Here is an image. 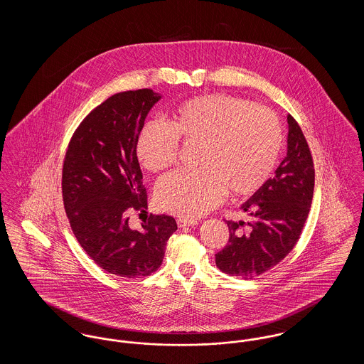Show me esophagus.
Listing matches in <instances>:
<instances>
[{
    "label": "esophagus",
    "mask_w": 364,
    "mask_h": 364,
    "mask_svg": "<svg viewBox=\"0 0 364 364\" xmlns=\"http://www.w3.org/2000/svg\"><path fill=\"white\" fill-rule=\"evenodd\" d=\"M198 224L196 220H191V218H177V225L178 228H187V226H193Z\"/></svg>",
    "instance_id": "esophagus-1"
}]
</instances>
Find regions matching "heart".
<instances>
[{
	"instance_id": "obj_1",
	"label": "heart",
	"mask_w": 364,
	"mask_h": 364,
	"mask_svg": "<svg viewBox=\"0 0 364 364\" xmlns=\"http://www.w3.org/2000/svg\"><path fill=\"white\" fill-rule=\"evenodd\" d=\"M178 139L200 146V169L165 176L156 186V203L195 218L223 202L228 190L248 196L267 183L281 153L282 129L276 113L248 100L198 97L178 105L166 124L150 122L140 129L139 164L154 173L171 168L178 158Z\"/></svg>"
}]
</instances>
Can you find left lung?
I'll return each instance as SVG.
<instances>
[{
  "label": "left lung",
  "mask_w": 364,
  "mask_h": 364,
  "mask_svg": "<svg viewBox=\"0 0 364 364\" xmlns=\"http://www.w3.org/2000/svg\"><path fill=\"white\" fill-rule=\"evenodd\" d=\"M288 120V151L267 183L242 211L247 221H226L229 242L215 254L217 267L235 277L254 278L274 267L299 240L309 217L315 171L311 151L299 124Z\"/></svg>",
  "instance_id": "obj_1"
}]
</instances>
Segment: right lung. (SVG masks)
I'll return each mask as SVG.
<instances>
[{
  "mask_svg": "<svg viewBox=\"0 0 364 364\" xmlns=\"http://www.w3.org/2000/svg\"><path fill=\"white\" fill-rule=\"evenodd\" d=\"M159 100L150 88L112 95L80 122L64 159L63 199L72 232L87 255L117 277L154 273L177 230L165 214L151 215L141 229L128 224L132 210L147 208L135 144Z\"/></svg>",
  "mask_w": 364,
  "mask_h": 364,
  "instance_id": "add662e5",
  "label": "right lung"
}]
</instances>
